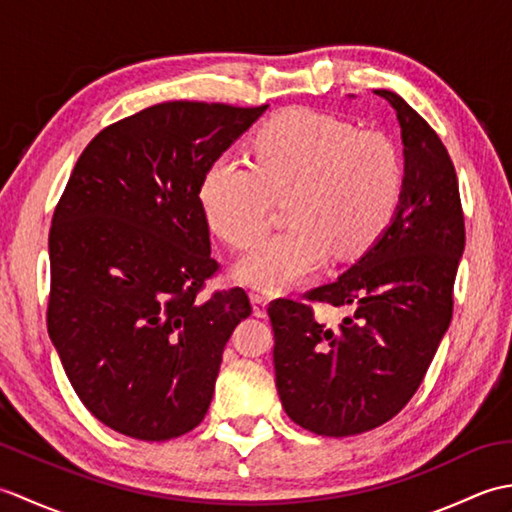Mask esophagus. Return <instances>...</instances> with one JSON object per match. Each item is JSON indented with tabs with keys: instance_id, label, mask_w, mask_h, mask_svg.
<instances>
[{
	"instance_id": "obj_1",
	"label": "esophagus",
	"mask_w": 512,
	"mask_h": 512,
	"mask_svg": "<svg viewBox=\"0 0 512 512\" xmlns=\"http://www.w3.org/2000/svg\"><path fill=\"white\" fill-rule=\"evenodd\" d=\"M250 301H253V312H255V317H266V310H268V303H270V297H266V295H253L250 297Z\"/></svg>"
}]
</instances>
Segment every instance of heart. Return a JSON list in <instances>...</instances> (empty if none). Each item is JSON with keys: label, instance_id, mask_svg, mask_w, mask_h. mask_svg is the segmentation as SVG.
I'll use <instances>...</instances> for the list:
<instances>
[{"label": "heart", "instance_id": "obj_1", "mask_svg": "<svg viewBox=\"0 0 512 512\" xmlns=\"http://www.w3.org/2000/svg\"><path fill=\"white\" fill-rule=\"evenodd\" d=\"M255 165L233 154L204 171L198 202L206 226L233 248L266 233L275 198H288L290 228L237 264L244 284L279 292L301 284L334 250L356 257L394 220L405 187L396 145L330 114L290 107L259 127Z\"/></svg>", "mask_w": 512, "mask_h": 512}]
</instances>
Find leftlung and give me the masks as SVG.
<instances>
[{
    "label": "left lung",
    "mask_w": 512,
    "mask_h": 512,
    "mask_svg": "<svg viewBox=\"0 0 512 512\" xmlns=\"http://www.w3.org/2000/svg\"><path fill=\"white\" fill-rule=\"evenodd\" d=\"M405 187L378 242L303 301L275 299V380L286 413L317 436L345 438L391 420L416 394L453 317L464 253L458 176L431 125L396 92ZM312 300L350 307L339 329L313 319Z\"/></svg>",
    "instance_id": "8db88e82"
}]
</instances>
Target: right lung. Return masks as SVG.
Returning a JSON list of instances; mask_svg holds the SVG:
<instances>
[{
  "label": "right lung",
  "instance_id": "right-lung-1",
  "mask_svg": "<svg viewBox=\"0 0 512 512\" xmlns=\"http://www.w3.org/2000/svg\"><path fill=\"white\" fill-rule=\"evenodd\" d=\"M268 105L169 101L92 138L54 209L48 334L76 396L123 436L162 442L209 411L244 288L200 299L220 264L198 189Z\"/></svg>",
  "mask_w": 512,
  "mask_h": 512
}]
</instances>
